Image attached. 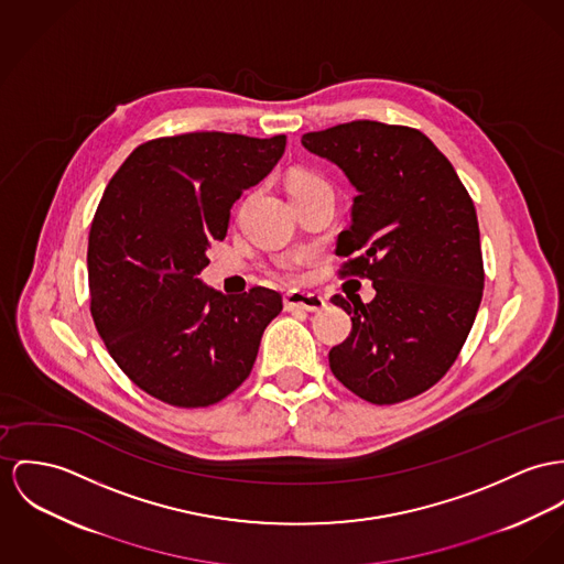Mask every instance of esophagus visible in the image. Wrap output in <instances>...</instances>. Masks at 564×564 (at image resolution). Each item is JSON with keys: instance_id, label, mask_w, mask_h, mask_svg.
<instances>
[{"instance_id": "esophagus-1", "label": "esophagus", "mask_w": 564, "mask_h": 564, "mask_svg": "<svg viewBox=\"0 0 564 564\" xmlns=\"http://www.w3.org/2000/svg\"><path fill=\"white\" fill-rule=\"evenodd\" d=\"M285 308H304V311H322L326 306V299L319 296V294H311V292H301V290H294V292H288L285 299Z\"/></svg>"}]
</instances>
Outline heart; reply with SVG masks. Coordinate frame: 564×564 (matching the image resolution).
Masks as SVG:
<instances>
[{
  "mask_svg": "<svg viewBox=\"0 0 564 564\" xmlns=\"http://www.w3.org/2000/svg\"><path fill=\"white\" fill-rule=\"evenodd\" d=\"M311 182H319V180L313 177V175H301V177H296V180L290 184V191H294V188H299V186H304V184H311ZM288 272H290L292 276H301V265H299V263H290V265H288Z\"/></svg>",
  "mask_w": 564,
  "mask_h": 564,
  "instance_id": "heart-1",
  "label": "heart"
}]
</instances>
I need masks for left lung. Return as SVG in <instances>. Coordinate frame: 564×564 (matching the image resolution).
<instances>
[{
    "instance_id": "1",
    "label": "left lung",
    "mask_w": 564,
    "mask_h": 564,
    "mask_svg": "<svg viewBox=\"0 0 564 564\" xmlns=\"http://www.w3.org/2000/svg\"><path fill=\"white\" fill-rule=\"evenodd\" d=\"M351 186V225L339 234L341 276H367L376 299L333 296L351 333L328 354L335 378L365 401L390 405L444 378L482 299L475 204L448 159L410 127L356 120L303 134Z\"/></svg>"
}]
</instances>
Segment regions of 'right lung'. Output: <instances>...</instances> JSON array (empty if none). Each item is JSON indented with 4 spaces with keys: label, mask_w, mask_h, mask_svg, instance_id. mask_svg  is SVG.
<instances>
[{
    "label": "right lung",
    "mask_w": 564,
    "mask_h": 564,
    "mask_svg": "<svg viewBox=\"0 0 564 564\" xmlns=\"http://www.w3.org/2000/svg\"><path fill=\"white\" fill-rule=\"evenodd\" d=\"M285 134L186 132L132 150L89 227V311L111 358L148 394L206 408L251 373L281 294L223 296L202 283L242 191L272 172Z\"/></svg>",
    "instance_id": "add662e5"
}]
</instances>
